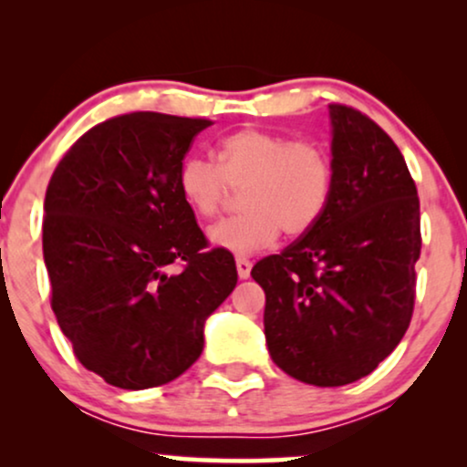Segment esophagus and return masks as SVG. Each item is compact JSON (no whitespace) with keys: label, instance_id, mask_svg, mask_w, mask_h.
<instances>
[{"label":"esophagus","instance_id":"34e87169","mask_svg":"<svg viewBox=\"0 0 467 467\" xmlns=\"http://www.w3.org/2000/svg\"><path fill=\"white\" fill-rule=\"evenodd\" d=\"M252 270V261L245 256H237V275L239 278H248Z\"/></svg>","mask_w":467,"mask_h":467}]
</instances>
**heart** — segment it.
Here are the masks:
<instances>
[{
	"label": "heart",
	"mask_w": 467,
	"mask_h": 467,
	"mask_svg": "<svg viewBox=\"0 0 467 467\" xmlns=\"http://www.w3.org/2000/svg\"><path fill=\"white\" fill-rule=\"evenodd\" d=\"M178 186L191 211L215 217L233 191H241L239 215L211 228V241L234 254H252L307 234L325 215L334 192V160L323 144L285 133L245 127L217 144V164L191 155L180 164Z\"/></svg>",
	"instance_id": "1"
}]
</instances>
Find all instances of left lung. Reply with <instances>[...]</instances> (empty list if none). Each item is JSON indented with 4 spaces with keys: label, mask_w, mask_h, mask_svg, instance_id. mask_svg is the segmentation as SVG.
<instances>
[{
    "label": "left lung",
    "mask_w": 467,
    "mask_h": 467,
    "mask_svg": "<svg viewBox=\"0 0 467 467\" xmlns=\"http://www.w3.org/2000/svg\"><path fill=\"white\" fill-rule=\"evenodd\" d=\"M329 114L334 192L323 219L252 267L272 360L314 387L356 382L400 345L421 252L420 197L398 144L353 107L331 103Z\"/></svg>",
    "instance_id": "obj_1"
}]
</instances>
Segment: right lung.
I'll list each match as a JSON object with an SVG mask.
<instances>
[{"label": "right lung", "mask_w": 467, "mask_h": 467, "mask_svg": "<svg viewBox=\"0 0 467 467\" xmlns=\"http://www.w3.org/2000/svg\"><path fill=\"white\" fill-rule=\"evenodd\" d=\"M208 118L131 111L85 131L52 173L44 259L77 360L118 389L162 387L203 349V320L237 285L208 250L178 171ZM178 265L180 273H169Z\"/></svg>", "instance_id": "add662e5"}]
</instances>
